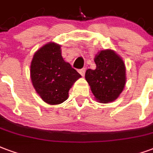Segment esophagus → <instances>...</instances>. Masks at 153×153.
Instances as JSON below:
<instances>
[{
  "mask_svg": "<svg viewBox=\"0 0 153 153\" xmlns=\"http://www.w3.org/2000/svg\"><path fill=\"white\" fill-rule=\"evenodd\" d=\"M78 72H79V73H80V74H81V75L82 76H84L85 73V68L80 69V70H79Z\"/></svg>",
  "mask_w": 153,
  "mask_h": 153,
  "instance_id": "obj_1",
  "label": "esophagus"
}]
</instances>
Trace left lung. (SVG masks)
I'll return each mask as SVG.
<instances>
[{
    "instance_id": "8db88e82",
    "label": "left lung",
    "mask_w": 153,
    "mask_h": 153,
    "mask_svg": "<svg viewBox=\"0 0 153 153\" xmlns=\"http://www.w3.org/2000/svg\"><path fill=\"white\" fill-rule=\"evenodd\" d=\"M94 63L96 68L86 70L85 80L96 100L103 103L112 102L119 97L126 85L125 63L112 50L99 52Z\"/></svg>"
}]
</instances>
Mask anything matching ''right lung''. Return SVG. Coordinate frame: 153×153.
<instances>
[{"label": "right lung", "mask_w": 153, "mask_h": 153, "mask_svg": "<svg viewBox=\"0 0 153 153\" xmlns=\"http://www.w3.org/2000/svg\"><path fill=\"white\" fill-rule=\"evenodd\" d=\"M30 74L36 93L51 105L68 100L70 88L81 76L63 60L61 46L54 42H49L34 53Z\"/></svg>", "instance_id": "add662e5"}]
</instances>
